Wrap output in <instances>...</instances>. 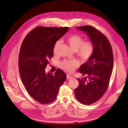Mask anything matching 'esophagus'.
<instances>
[{
  "label": "esophagus",
  "mask_w": 128,
  "mask_h": 128,
  "mask_svg": "<svg viewBox=\"0 0 128 128\" xmlns=\"http://www.w3.org/2000/svg\"><path fill=\"white\" fill-rule=\"evenodd\" d=\"M66 78H67V79L69 80V79H72V77L71 76H70V75L67 74V75H66Z\"/></svg>",
  "instance_id": "esophagus-1"
}]
</instances>
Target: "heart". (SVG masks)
Listing matches in <instances>:
<instances>
[{
    "instance_id": "obj_1",
    "label": "heart",
    "mask_w": 128,
    "mask_h": 128,
    "mask_svg": "<svg viewBox=\"0 0 128 128\" xmlns=\"http://www.w3.org/2000/svg\"><path fill=\"white\" fill-rule=\"evenodd\" d=\"M66 41L70 47L76 52L78 56L83 61H88L93 56L94 52V46L90 40L85 41V38L79 34H74L66 39ZM61 44L60 40H57L53 46V53L56 54ZM79 65V62L76 60H68L64 59L60 62V66L64 71L72 72Z\"/></svg>"
}]
</instances>
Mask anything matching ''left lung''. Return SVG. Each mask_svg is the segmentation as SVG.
<instances>
[{
  "mask_svg": "<svg viewBox=\"0 0 128 128\" xmlns=\"http://www.w3.org/2000/svg\"><path fill=\"white\" fill-rule=\"evenodd\" d=\"M77 28L86 32L94 46L93 56L78 69L83 76H88L77 78L79 85L75 90L78 101L90 105L103 96L109 86L113 67V51L107 37L94 27L87 25Z\"/></svg>",
  "mask_w": 128,
  "mask_h": 128,
  "instance_id": "obj_1",
  "label": "left lung"
}]
</instances>
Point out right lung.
<instances>
[{
	"instance_id": "obj_1",
	"label": "right lung",
	"mask_w": 128,
	"mask_h": 128,
	"mask_svg": "<svg viewBox=\"0 0 128 128\" xmlns=\"http://www.w3.org/2000/svg\"><path fill=\"white\" fill-rule=\"evenodd\" d=\"M69 29L68 27L38 26L26 35L21 44L18 56L21 81L28 94L41 104L55 100L66 78L61 70L57 69L53 75L46 74L45 69L53 56L54 44Z\"/></svg>"
}]
</instances>
